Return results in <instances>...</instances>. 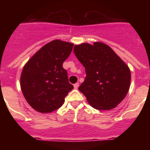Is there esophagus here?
Instances as JSON below:
<instances>
[{"instance_id":"1","label":"esophagus","mask_w":150,"mask_h":150,"mask_svg":"<svg viewBox=\"0 0 150 150\" xmlns=\"http://www.w3.org/2000/svg\"><path fill=\"white\" fill-rule=\"evenodd\" d=\"M79 83H75V84H74V88H75V89H78V88H79Z\"/></svg>"}]
</instances>
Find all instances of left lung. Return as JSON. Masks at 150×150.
<instances>
[{"mask_svg":"<svg viewBox=\"0 0 150 150\" xmlns=\"http://www.w3.org/2000/svg\"><path fill=\"white\" fill-rule=\"evenodd\" d=\"M74 53L86 68V77L79 90L88 103L100 110L116 107L130 88L128 66L109 46L101 42L75 45Z\"/></svg>","mask_w":150,"mask_h":150,"instance_id":"left-lung-1","label":"left lung"}]
</instances>
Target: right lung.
Returning <instances> with one entry per match:
<instances>
[{"instance_id": "obj_1", "label": "right lung", "mask_w": 150, "mask_h": 150, "mask_svg": "<svg viewBox=\"0 0 150 150\" xmlns=\"http://www.w3.org/2000/svg\"><path fill=\"white\" fill-rule=\"evenodd\" d=\"M73 45L60 40L51 41L41 47L23 67L21 89L28 103L36 111L47 114L58 109L74 88L62 66L71 53Z\"/></svg>"}]
</instances>
